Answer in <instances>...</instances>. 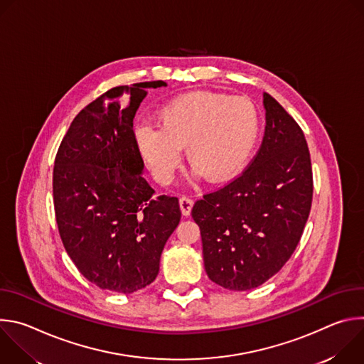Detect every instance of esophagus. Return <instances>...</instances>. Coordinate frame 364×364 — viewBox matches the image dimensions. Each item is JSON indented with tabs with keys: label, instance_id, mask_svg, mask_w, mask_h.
<instances>
[{
	"label": "esophagus",
	"instance_id": "1",
	"mask_svg": "<svg viewBox=\"0 0 364 364\" xmlns=\"http://www.w3.org/2000/svg\"><path fill=\"white\" fill-rule=\"evenodd\" d=\"M193 204H194V201L190 197L184 196V197L180 198V209H181L183 216H190L191 209H193Z\"/></svg>",
	"mask_w": 364,
	"mask_h": 364
}]
</instances>
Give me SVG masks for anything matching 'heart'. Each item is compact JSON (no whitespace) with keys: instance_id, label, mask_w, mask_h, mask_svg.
Instances as JSON below:
<instances>
[{"instance_id":"heart-1","label":"heart","mask_w":364,"mask_h":364,"mask_svg":"<svg viewBox=\"0 0 364 364\" xmlns=\"http://www.w3.org/2000/svg\"><path fill=\"white\" fill-rule=\"evenodd\" d=\"M259 129V112L249 97L191 92L167 103L160 112V127L139 125L135 138L160 183L173 180L184 146L196 176L222 183L246 167Z\"/></svg>"}]
</instances>
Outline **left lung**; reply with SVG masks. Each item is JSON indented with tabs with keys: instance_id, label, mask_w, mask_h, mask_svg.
I'll use <instances>...</instances> for the list:
<instances>
[{
	"instance_id": "left-lung-1",
	"label": "left lung",
	"mask_w": 364,
	"mask_h": 364,
	"mask_svg": "<svg viewBox=\"0 0 364 364\" xmlns=\"http://www.w3.org/2000/svg\"><path fill=\"white\" fill-rule=\"evenodd\" d=\"M264 107L265 135L255 159L191 210L207 277L230 291L256 288L281 271L299 243L313 201L302 129L267 92Z\"/></svg>"
}]
</instances>
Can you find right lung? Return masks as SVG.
Listing matches in <instances>:
<instances>
[{"label": "right lung", "instance_id": "obj_1", "mask_svg": "<svg viewBox=\"0 0 364 364\" xmlns=\"http://www.w3.org/2000/svg\"><path fill=\"white\" fill-rule=\"evenodd\" d=\"M163 80L109 89L82 109L58 149L53 200L63 246L102 289L131 294L159 275L166 242L178 226V198L154 196L134 117L146 87Z\"/></svg>", "mask_w": 364, "mask_h": 364}]
</instances>
